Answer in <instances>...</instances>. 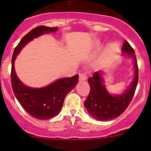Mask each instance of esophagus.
I'll list each match as a JSON object with an SVG mask.
<instances>
[{"mask_svg": "<svg viewBox=\"0 0 151 151\" xmlns=\"http://www.w3.org/2000/svg\"><path fill=\"white\" fill-rule=\"evenodd\" d=\"M87 78H88V74H87V73H81V74H80V79H79V80L80 82L85 81L87 80Z\"/></svg>", "mask_w": 151, "mask_h": 151, "instance_id": "1", "label": "esophagus"}]
</instances>
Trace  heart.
Here are the masks:
<instances>
[{
  "mask_svg": "<svg viewBox=\"0 0 151 151\" xmlns=\"http://www.w3.org/2000/svg\"><path fill=\"white\" fill-rule=\"evenodd\" d=\"M99 45H100V43L99 42H96L95 43V45H94V47H99Z\"/></svg>",
  "mask_w": 151,
  "mask_h": 151,
  "instance_id": "heart-1",
  "label": "heart"
}]
</instances>
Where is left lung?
Here are the masks:
<instances>
[{"label":"left lung","mask_w":151,"mask_h":151,"mask_svg":"<svg viewBox=\"0 0 151 151\" xmlns=\"http://www.w3.org/2000/svg\"><path fill=\"white\" fill-rule=\"evenodd\" d=\"M123 56L134 61V77L130 85L121 93H111L106 89L101 71H96L88 82L91 91L84 105L88 114L97 121H110L123 113L130 104L138 83V66L134 50L124 40L121 50Z\"/></svg>","instance_id":"1"}]
</instances>
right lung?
Here are the masks:
<instances>
[{
	"label": "right lung",
	"mask_w": 151,
	"mask_h": 151,
	"mask_svg": "<svg viewBox=\"0 0 151 151\" xmlns=\"http://www.w3.org/2000/svg\"><path fill=\"white\" fill-rule=\"evenodd\" d=\"M58 30V27L35 28L21 39L12 55L11 82L14 93L27 112L38 119H50L58 115L66 96L78 83L79 75L58 79L42 88H31L25 85L17 77L14 62L17 56L27 44L42 35L55 33Z\"/></svg>",
	"instance_id": "1"
}]
</instances>
